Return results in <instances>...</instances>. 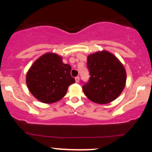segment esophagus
Instances as JSON below:
<instances>
[{"mask_svg":"<svg viewBox=\"0 0 152 152\" xmlns=\"http://www.w3.org/2000/svg\"><path fill=\"white\" fill-rule=\"evenodd\" d=\"M79 80H80V77H79V76H77V77H75V81L77 83H78Z\"/></svg>","mask_w":152,"mask_h":152,"instance_id":"obj_1","label":"esophagus"}]
</instances>
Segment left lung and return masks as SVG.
<instances>
[{"label":"left lung","mask_w":152,"mask_h":152,"mask_svg":"<svg viewBox=\"0 0 152 152\" xmlns=\"http://www.w3.org/2000/svg\"><path fill=\"white\" fill-rule=\"evenodd\" d=\"M90 78L82 81L83 91L91 101L105 104L119 96L126 85V73L121 62L107 51L88 56Z\"/></svg>","instance_id":"1"}]
</instances>
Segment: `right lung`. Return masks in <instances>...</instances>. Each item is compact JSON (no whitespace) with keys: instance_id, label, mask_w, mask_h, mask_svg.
<instances>
[{"instance_id":"add662e5","label":"right lung","mask_w":152,"mask_h":152,"mask_svg":"<svg viewBox=\"0 0 152 152\" xmlns=\"http://www.w3.org/2000/svg\"><path fill=\"white\" fill-rule=\"evenodd\" d=\"M71 70L72 67L64 64L61 57L46 53L36 60L27 72L28 88L42 103L58 101L65 95L68 86L75 82Z\"/></svg>"}]
</instances>
